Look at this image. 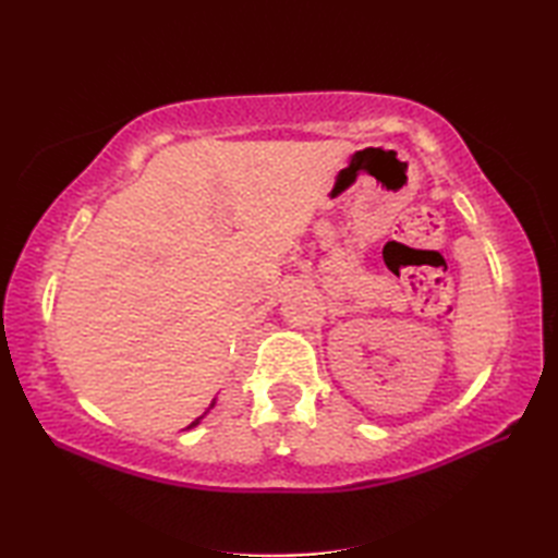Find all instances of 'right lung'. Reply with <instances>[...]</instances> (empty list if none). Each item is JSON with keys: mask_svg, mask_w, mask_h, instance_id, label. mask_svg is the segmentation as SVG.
I'll list each match as a JSON object with an SVG mask.
<instances>
[{"mask_svg": "<svg viewBox=\"0 0 558 558\" xmlns=\"http://www.w3.org/2000/svg\"><path fill=\"white\" fill-rule=\"evenodd\" d=\"M210 408H213V402H210ZM201 420H204V414H201V417H198V420H194L192 424H189V426H186V429H192V426H196V424H198Z\"/></svg>", "mask_w": 558, "mask_h": 558, "instance_id": "add662e5", "label": "right lung"}]
</instances>
